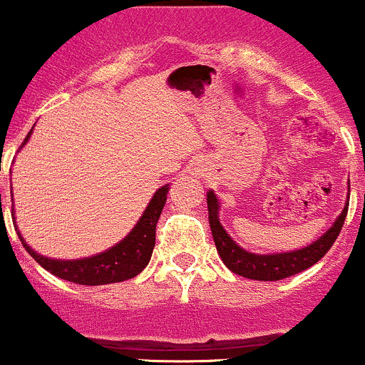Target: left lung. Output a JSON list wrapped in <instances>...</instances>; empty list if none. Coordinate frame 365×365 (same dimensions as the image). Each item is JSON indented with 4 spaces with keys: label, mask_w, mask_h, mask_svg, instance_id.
Returning a JSON list of instances; mask_svg holds the SVG:
<instances>
[{
    "label": "left lung",
    "mask_w": 365,
    "mask_h": 365,
    "mask_svg": "<svg viewBox=\"0 0 365 365\" xmlns=\"http://www.w3.org/2000/svg\"><path fill=\"white\" fill-rule=\"evenodd\" d=\"M349 191V182H348ZM348 204H349V193L346 197L344 209L341 215L335 218L330 229L307 245L304 248H297V250L289 252H277V254H252V252L241 248L232 237L227 234L223 225L220 223L218 211H220V200L216 198L215 191H207V211H209V225H211L212 240H215L216 250H218L220 259L223 264L234 272L236 275L245 277V279L252 280H262V282H272V280H282L291 275L304 272L316 264L324 254L331 248V245L337 240L339 232L342 229L346 215H348Z\"/></svg>",
    "instance_id": "left-lung-1"
}]
</instances>
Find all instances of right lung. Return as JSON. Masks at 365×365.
Wrapping results in <instances>:
<instances>
[{"instance_id":"right-lung-1","label":"right lung","mask_w":365,"mask_h":365,"mask_svg":"<svg viewBox=\"0 0 365 365\" xmlns=\"http://www.w3.org/2000/svg\"><path fill=\"white\" fill-rule=\"evenodd\" d=\"M34 131V129H31ZM31 131L24 138L23 147L26 145L30 140ZM170 190L168 184L161 186L156 193L153 195L150 202L147 204L145 211L140 216L136 225L133 227L131 232L113 245L108 250L101 252V254L90 255V257L83 259H71V261H63V259H53L41 255L35 252L30 245L24 241L21 236L19 229L16 223V215L14 218V227L17 229V236H19L21 243L26 248L28 254L38 262L44 269H48L53 275L60 277V279L68 280V282L81 284V286H104V284L113 282H124V280L133 279L138 273L143 272L150 261L153 255L154 245H156V223L160 220L163 205L167 202V193ZM1 197V195H0ZM14 211V207H12ZM16 212V211H14Z\"/></svg>"}]
</instances>
